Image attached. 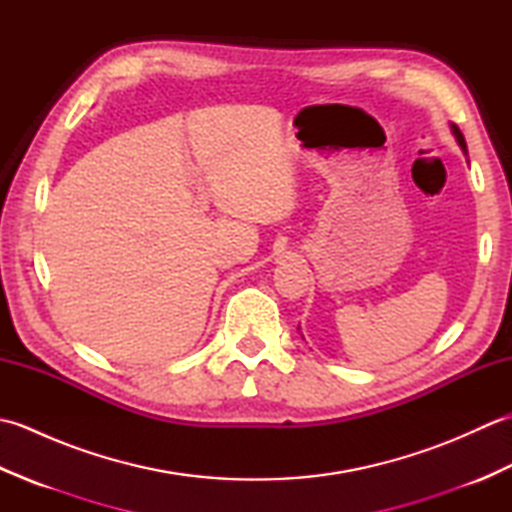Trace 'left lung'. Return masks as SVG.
Returning a JSON list of instances; mask_svg holds the SVG:
<instances>
[{
	"instance_id": "obj_1",
	"label": "left lung",
	"mask_w": 512,
	"mask_h": 512,
	"mask_svg": "<svg viewBox=\"0 0 512 512\" xmlns=\"http://www.w3.org/2000/svg\"><path fill=\"white\" fill-rule=\"evenodd\" d=\"M451 132H453L455 140H458V145H460V149L464 151V156H466V140H464L462 132H460V129H458V125H453V123H451Z\"/></svg>"
}]
</instances>
